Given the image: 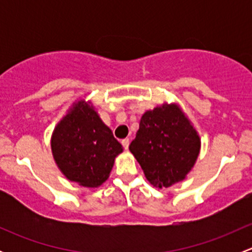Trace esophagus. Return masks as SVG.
I'll list each match as a JSON object with an SVG mask.
<instances>
[{"instance_id": "34e87169", "label": "esophagus", "mask_w": 252, "mask_h": 252, "mask_svg": "<svg viewBox=\"0 0 252 252\" xmlns=\"http://www.w3.org/2000/svg\"><path fill=\"white\" fill-rule=\"evenodd\" d=\"M129 144H130V140H129L128 138H126V139H123V140H122V145H123L124 149H126V150H128Z\"/></svg>"}]
</instances>
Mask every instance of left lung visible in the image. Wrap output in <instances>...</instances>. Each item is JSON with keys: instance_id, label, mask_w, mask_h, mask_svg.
Wrapping results in <instances>:
<instances>
[{"instance_id": "obj_1", "label": "left lung", "mask_w": 252, "mask_h": 252, "mask_svg": "<svg viewBox=\"0 0 252 252\" xmlns=\"http://www.w3.org/2000/svg\"><path fill=\"white\" fill-rule=\"evenodd\" d=\"M201 139L177 103H163L142 114L129 150L154 187L182 182L199 157Z\"/></svg>"}]
</instances>
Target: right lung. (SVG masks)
<instances>
[{
    "instance_id": "right-lung-1",
    "label": "right lung",
    "mask_w": 252,
    "mask_h": 252,
    "mask_svg": "<svg viewBox=\"0 0 252 252\" xmlns=\"http://www.w3.org/2000/svg\"><path fill=\"white\" fill-rule=\"evenodd\" d=\"M51 150L56 164L68 180L81 187L97 188L108 179L123 146L90 101L79 100L55 126Z\"/></svg>"
}]
</instances>
